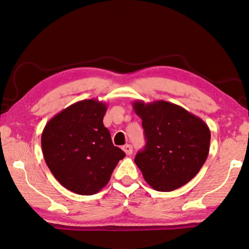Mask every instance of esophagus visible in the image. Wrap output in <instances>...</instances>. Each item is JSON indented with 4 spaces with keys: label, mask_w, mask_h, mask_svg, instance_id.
<instances>
[{
    "label": "esophagus",
    "mask_w": 249,
    "mask_h": 249,
    "mask_svg": "<svg viewBox=\"0 0 249 249\" xmlns=\"http://www.w3.org/2000/svg\"><path fill=\"white\" fill-rule=\"evenodd\" d=\"M122 149H124L125 155H131L132 154V147H131V145H124V147H122Z\"/></svg>",
    "instance_id": "34e87169"
}]
</instances>
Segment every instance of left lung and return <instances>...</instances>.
<instances>
[{
  "label": "left lung",
  "instance_id": "8db88e82",
  "mask_svg": "<svg viewBox=\"0 0 249 249\" xmlns=\"http://www.w3.org/2000/svg\"><path fill=\"white\" fill-rule=\"evenodd\" d=\"M133 111L142 120L146 146L135 157L154 190L169 192L189 183L208 158L211 133L202 119L166 101L137 100Z\"/></svg>",
  "mask_w": 249,
  "mask_h": 249
}]
</instances>
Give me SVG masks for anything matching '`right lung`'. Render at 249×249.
I'll return each instance as SVG.
<instances>
[{"label":"right lung","instance_id":"right-lung-1","mask_svg":"<svg viewBox=\"0 0 249 249\" xmlns=\"http://www.w3.org/2000/svg\"><path fill=\"white\" fill-rule=\"evenodd\" d=\"M107 109L102 101H78L53 116L42 131L47 166L60 184L81 196L102 190L125 156L113 145L110 131L104 127Z\"/></svg>","mask_w":249,"mask_h":249}]
</instances>
